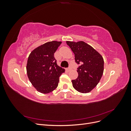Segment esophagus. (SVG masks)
<instances>
[{
	"label": "esophagus",
	"mask_w": 131,
	"mask_h": 131,
	"mask_svg": "<svg viewBox=\"0 0 131 131\" xmlns=\"http://www.w3.org/2000/svg\"><path fill=\"white\" fill-rule=\"evenodd\" d=\"M70 70H71V68H70V67H69V68H67L66 69V70L67 71V72H69Z\"/></svg>",
	"instance_id": "obj_1"
}]
</instances>
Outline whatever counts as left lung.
<instances>
[{"instance_id": "1", "label": "left lung", "mask_w": 131, "mask_h": 131, "mask_svg": "<svg viewBox=\"0 0 131 131\" xmlns=\"http://www.w3.org/2000/svg\"><path fill=\"white\" fill-rule=\"evenodd\" d=\"M66 42L75 54V62L80 64L77 69L78 78L72 80L73 88L79 92L89 93L97 85L102 77L103 58L92 46L84 41Z\"/></svg>"}]
</instances>
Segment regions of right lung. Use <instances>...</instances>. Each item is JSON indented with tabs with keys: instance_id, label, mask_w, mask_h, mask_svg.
Here are the masks:
<instances>
[{
	"instance_id": "1",
	"label": "right lung",
	"mask_w": 131,
	"mask_h": 131,
	"mask_svg": "<svg viewBox=\"0 0 131 131\" xmlns=\"http://www.w3.org/2000/svg\"><path fill=\"white\" fill-rule=\"evenodd\" d=\"M62 43H45L31 51L28 58L27 73L31 84L38 91L49 93L58 86L59 77L65 69L59 67L54 53Z\"/></svg>"
}]
</instances>
